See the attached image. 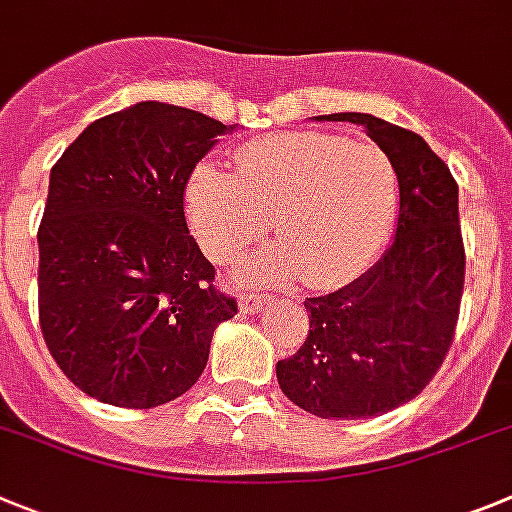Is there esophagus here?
Returning <instances> with one entry per match:
<instances>
[{
  "mask_svg": "<svg viewBox=\"0 0 512 512\" xmlns=\"http://www.w3.org/2000/svg\"><path fill=\"white\" fill-rule=\"evenodd\" d=\"M266 294H241V312L243 314H256L266 307Z\"/></svg>",
  "mask_w": 512,
  "mask_h": 512,
  "instance_id": "1",
  "label": "esophagus"
}]
</instances>
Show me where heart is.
<instances>
[{
  "instance_id": "b5f03b06",
  "label": "heart",
  "mask_w": 512,
  "mask_h": 512,
  "mask_svg": "<svg viewBox=\"0 0 512 512\" xmlns=\"http://www.w3.org/2000/svg\"><path fill=\"white\" fill-rule=\"evenodd\" d=\"M398 210V177L375 144L325 131H284L243 144L233 175L203 162L185 185V213L200 248L225 264L259 241L274 218L279 243L251 253L246 279L337 287L368 269Z\"/></svg>"
}]
</instances>
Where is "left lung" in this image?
Segmentation results:
<instances>
[{"mask_svg":"<svg viewBox=\"0 0 512 512\" xmlns=\"http://www.w3.org/2000/svg\"><path fill=\"white\" fill-rule=\"evenodd\" d=\"M363 126L391 157L398 225L383 259L309 297V335L276 363L284 396L320 419H370L419 396L449 353L464 289L457 182L416 131L370 114L317 116Z\"/></svg>","mask_w":512,"mask_h":512,"instance_id":"left-lung-1","label":"left lung"}]
</instances>
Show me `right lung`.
<instances>
[{"instance_id": "1", "label": "right lung", "mask_w": 512, "mask_h": 512, "mask_svg": "<svg viewBox=\"0 0 512 512\" xmlns=\"http://www.w3.org/2000/svg\"><path fill=\"white\" fill-rule=\"evenodd\" d=\"M210 116L134 103L86 126L50 170L37 231V309L70 383L154 409L198 383L220 322L238 312L187 231L185 185L215 137Z\"/></svg>"}]
</instances>
